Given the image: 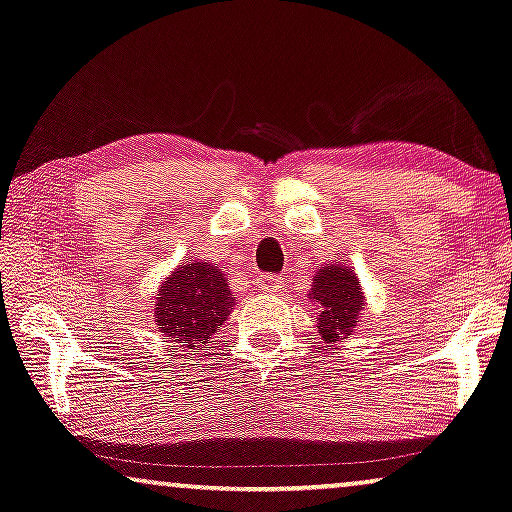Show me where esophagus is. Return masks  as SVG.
<instances>
[{"label": "esophagus", "mask_w": 512, "mask_h": 512, "mask_svg": "<svg viewBox=\"0 0 512 512\" xmlns=\"http://www.w3.org/2000/svg\"><path fill=\"white\" fill-rule=\"evenodd\" d=\"M257 285H260L262 292H278L283 288V278L274 276V274H267V276H262L260 281H257Z\"/></svg>", "instance_id": "1"}]
</instances>
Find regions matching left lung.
Instances as JSON below:
<instances>
[{"mask_svg": "<svg viewBox=\"0 0 512 512\" xmlns=\"http://www.w3.org/2000/svg\"><path fill=\"white\" fill-rule=\"evenodd\" d=\"M311 299L318 306V332L325 344L346 339L356 330L365 309V295L358 276L344 262L323 264L313 276Z\"/></svg>", "mask_w": 512, "mask_h": 512, "instance_id": "left-lung-1", "label": "left lung"}]
</instances>
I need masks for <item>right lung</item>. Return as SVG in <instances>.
I'll return each instance as SVG.
<instances>
[{
    "label": "right lung",
    "mask_w": 512,
    "mask_h": 512,
    "mask_svg": "<svg viewBox=\"0 0 512 512\" xmlns=\"http://www.w3.org/2000/svg\"><path fill=\"white\" fill-rule=\"evenodd\" d=\"M236 304L220 267L189 260L161 283L154 323L180 349H208Z\"/></svg>",
    "instance_id": "add662e5"
}]
</instances>
